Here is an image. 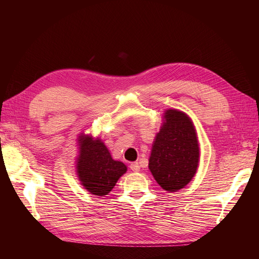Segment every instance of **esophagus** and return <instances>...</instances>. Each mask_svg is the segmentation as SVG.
Segmentation results:
<instances>
[{
  "label": "esophagus",
  "instance_id": "1",
  "mask_svg": "<svg viewBox=\"0 0 259 259\" xmlns=\"http://www.w3.org/2000/svg\"><path fill=\"white\" fill-rule=\"evenodd\" d=\"M130 169L133 170L134 172H138L140 170V164L138 162H133L130 164Z\"/></svg>",
  "mask_w": 259,
  "mask_h": 259
}]
</instances>
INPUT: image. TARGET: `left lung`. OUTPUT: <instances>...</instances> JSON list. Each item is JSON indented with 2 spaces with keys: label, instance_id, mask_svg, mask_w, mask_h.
<instances>
[{
  "label": "left lung",
  "instance_id": "1",
  "mask_svg": "<svg viewBox=\"0 0 259 259\" xmlns=\"http://www.w3.org/2000/svg\"><path fill=\"white\" fill-rule=\"evenodd\" d=\"M199 162L195 126L187 115L170 109L152 145L149 169L162 189L177 191L188 185Z\"/></svg>",
  "mask_w": 259,
  "mask_h": 259
}]
</instances>
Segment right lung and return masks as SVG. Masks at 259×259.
I'll use <instances>...</instances> for the list:
<instances>
[{
	"instance_id": "1",
	"label": "right lung",
	"mask_w": 259,
	"mask_h": 259,
	"mask_svg": "<svg viewBox=\"0 0 259 259\" xmlns=\"http://www.w3.org/2000/svg\"><path fill=\"white\" fill-rule=\"evenodd\" d=\"M79 141L80 155L76 163L79 179L91 194L108 195L118 179L126 171L125 164L113 160L101 140L81 136Z\"/></svg>"
}]
</instances>
